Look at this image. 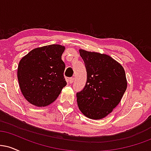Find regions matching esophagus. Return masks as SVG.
<instances>
[{
	"label": "esophagus",
	"instance_id": "obj_1",
	"mask_svg": "<svg viewBox=\"0 0 151 151\" xmlns=\"http://www.w3.org/2000/svg\"><path fill=\"white\" fill-rule=\"evenodd\" d=\"M73 81H74V78L73 77L70 78V79H69V82H70V84H72V83H73Z\"/></svg>",
	"mask_w": 151,
	"mask_h": 151
}]
</instances>
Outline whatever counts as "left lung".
Returning <instances> with one entry per match:
<instances>
[{
	"label": "left lung",
	"instance_id": "1",
	"mask_svg": "<svg viewBox=\"0 0 151 151\" xmlns=\"http://www.w3.org/2000/svg\"><path fill=\"white\" fill-rule=\"evenodd\" d=\"M87 79L77 93L78 107L89 119L99 120L113 111L127 88L125 70L120 63L106 54L80 49Z\"/></svg>",
	"mask_w": 151,
	"mask_h": 151
}]
</instances>
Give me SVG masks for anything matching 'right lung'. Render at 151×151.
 <instances>
[{"mask_svg": "<svg viewBox=\"0 0 151 151\" xmlns=\"http://www.w3.org/2000/svg\"><path fill=\"white\" fill-rule=\"evenodd\" d=\"M65 47L50 45L35 48L20 60L18 79L23 96L31 104H51L67 85L62 55Z\"/></svg>", "mask_w": 151, "mask_h": 151, "instance_id": "add662e5", "label": "right lung"}]
</instances>
